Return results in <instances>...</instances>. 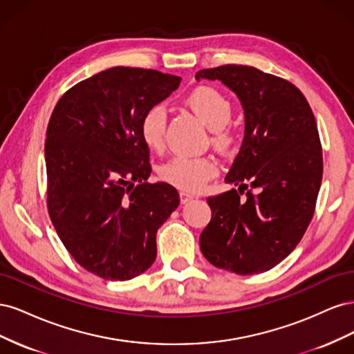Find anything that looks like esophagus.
Instances as JSON below:
<instances>
[{"label":"esophagus","mask_w":354,"mask_h":354,"mask_svg":"<svg viewBox=\"0 0 354 354\" xmlns=\"http://www.w3.org/2000/svg\"><path fill=\"white\" fill-rule=\"evenodd\" d=\"M196 196L194 195V194H189V192H180V202L181 203H187V202H190L192 199H195Z\"/></svg>","instance_id":"1"}]
</instances>
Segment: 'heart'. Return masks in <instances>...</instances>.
I'll list each match as a JSON object with an SVG mask.
<instances>
[{
	"label": "heart",
	"mask_w": 354,
	"mask_h": 354,
	"mask_svg": "<svg viewBox=\"0 0 354 354\" xmlns=\"http://www.w3.org/2000/svg\"><path fill=\"white\" fill-rule=\"evenodd\" d=\"M186 103L201 120L214 130L212 142L226 149L234 142V131L226 127L232 118V103L212 87H198L192 91ZM167 112L164 106L156 104L149 109L140 122V134L145 145L155 152L165 146ZM217 162L209 156L178 155L169 159L159 169V176L167 183L183 190H198L217 174Z\"/></svg>",
	"instance_id": "obj_1"
}]
</instances>
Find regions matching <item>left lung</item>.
Masks as SVG:
<instances>
[{"label": "left lung", "instance_id": "obj_1", "mask_svg": "<svg viewBox=\"0 0 354 354\" xmlns=\"http://www.w3.org/2000/svg\"><path fill=\"white\" fill-rule=\"evenodd\" d=\"M195 78L221 81L245 115L242 146L224 178L240 192L207 199L212 216L201 251L236 274L270 270L295 250L315 214L324 173L315 115L294 84L252 66L202 69Z\"/></svg>", "mask_w": 354, "mask_h": 354}]
</instances>
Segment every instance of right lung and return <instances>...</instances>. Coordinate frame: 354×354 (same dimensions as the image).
Returning <instances> with one entry per match:
<instances>
[{"label":"right lung","instance_id":"1","mask_svg":"<svg viewBox=\"0 0 354 354\" xmlns=\"http://www.w3.org/2000/svg\"><path fill=\"white\" fill-rule=\"evenodd\" d=\"M180 81L111 68L73 85L51 113L44 149L50 218L73 260L103 279L146 272L156 259V232L180 203L171 185L146 181L152 168L140 134L143 115Z\"/></svg>","mask_w":354,"mask_h":354}]
</instances>
